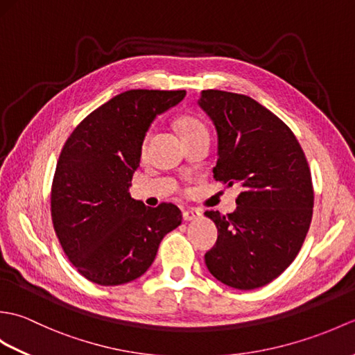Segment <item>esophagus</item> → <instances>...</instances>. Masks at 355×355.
<instances>
[{"label": "esophagus", "instance_id": "1", "mask_svg": "<svg viewBox=\"0 0 355 355\" xmlns=\"http://www.w3.org/2000/svg\"><path fill=\"white\" fill-rule=\"evenodd\" d=\"M200 218H201V214L195 209L184 210V212H183V220L184 221H195V220H200Z\"/></svg>", "mask_w": 355, "mask_h": 355}]
</instances>
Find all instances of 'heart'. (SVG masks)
Wrapping results in <instances>:
<instances>
[{"label": "heart", "mask_w": 355, "mask_h": 355, "mask_svg": "<svg viewBox=\"0 0 355 355\" xmlns=\"http://www.w3.org/2000/svg\"><path fill=\"white\" fill-rule=\"evenodd\" d=\"M178 130L180 134H182V137L184 135H189L193 132H200V131H205L206 126L202 125L200 120L193 119V117H183L182 120L178 122ZM148 141V140H146ZM146 141H145V146H146Z\"/></svg>", "instance_id": "b5f03b06"}]
</instances>
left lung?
Wrapping results in <instances>:
<instances>
[{"label": "left lung", "mask_w": 355, "mask_h": 355, "mask_svg": "<svg viewBox=\"0 0 355 355\" xmlns=\"http://www.w3.org/2000/svg\"><path fill=\"white\" fill-rule=\"evenodd\" d=\"M197 103L216 130L214 178L241 189L235 212L205 214L218 229L207 270L233 288H259L304 244L314 205L310 168L290 128L252 97L205 89Z\"/></svg>", "instance_id": "8db88e82"}]
</instances>
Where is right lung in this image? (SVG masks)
<instances>
[{"label":"right lung","mask_w":355,"mask_h":355,"mask_svg":"<svg viewBox=\"0 0 355 355\" xmlns=\"http://www.w3.org/2000/svg\"><path fill=\"white\" fill-rule=\"evenodd\" d=\"M186 92L130 89L93 111L65 141L51 186V220L79 273L111 286L140 277L162 239L182 224L171 202L153 209L131 198L141 145L157 116Z\"/></svg>","instance_id":"1"}]
</instances>
